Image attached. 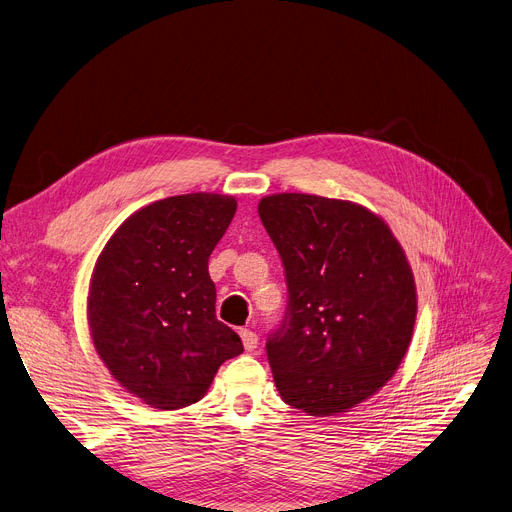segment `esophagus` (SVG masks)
Masks as SVG:
<instances>
[{
    "label": "esophagus",
    "mask_w": 512,
    "mask_h": 512,
    "mask_svg": "<svg viewBox=\"0 0 512 512\" xmlns=\"http://www.w3.org/2000/svg\"><path fill=\"white\" fill-rule=\"evenodd\" d=\"M241 339H243V345L247 351H255L257 345H259V337L257 333L249 331V329H241Z\"/></svg>",
    "instance_id": "1"
}]
</instances>
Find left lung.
I'll return each instance as SVG.
<instances>
[{"label":"left lung","instance_id":"1","mask_svg":"<svg viewBox=\"0 0 512 512\" xmlns=\"http://www.w3.org/2000/svg\"><path fill=\"white\" fill-rule=\"evenodd\" d=\"M259 218L282 257L288 306L267 335L284 402L312 416L345 412L398 369L416 290L390 228L369 210L310 194H275Z\"/></svg>","mask_w":512,"mask_h":512}]
</instances>
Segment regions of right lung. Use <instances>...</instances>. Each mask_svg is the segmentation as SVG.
Segmentation results:
<instances>
[{
    "instance_id": "1",
    "label": "right lung",
    "mask_w": 512,
    "mask_h": 512,
    "mask_svg": "<svg viewBox=\"0 0 512 512\" xmlns=\"http://www.w3.org/2000/svg\"><path fill=\"white\" fill-rule=\"evenodd\" d=\"M237 212L218 194L159 200L132 214L91 275L87 320L110 374L153 408L198 402L218 367L243 353L216 318L208 259Z\"/></svg>"
}]
</instances>
